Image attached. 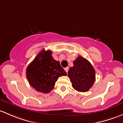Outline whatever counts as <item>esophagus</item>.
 <instances>
[{"mask_svg": "<svg viewBox=\"0 0 123 123\" xmlns=\"http://www.w3.org/2000/svg\"><path fill=\"white\" fill-rule=\"evenodd\" d=\"M64 70L66 71V72H67V73H68V70H69V68H66L65 69H64Z\"/></svg>", "mask_w": 123, "mask_h": 123, "instance_id": "1", "label": "esophagus"}]
</instances>
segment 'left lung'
<instances>
[{
	"mask_svg": "<svg viewBox=\"0 0 123 123\" xmlns=\"http://www.w3.org/2000/svg\"><path fill=\"white\" fill-rule=\"evenodd\" d=\"M72 85L78 92H87L95 81V71L89 61L78 56L73 62V66L68 71Z\"/></svg>",
	"mask_w": 123,
	"mask_h": 123,
	"instance_id": "8db88e82",
	"label": "left lung"
}]
</instances>
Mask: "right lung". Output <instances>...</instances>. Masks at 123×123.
<instances>
[{"instance_id":"right-lung-1","label":"right lung","mask_w":123,"mask_h":123,"mask_svg":"<svg viewBox=\"0 0 123 123\" xmlns=\"http://www.w3.org/2000/svg\"><path fill=\"white\" fill-rule=\"evenodd\" d=\"M51 54V51L43 49L26 68L28 81L38 92L49 93L58 78L67 74L60 62L54 60Z\"/></svg>"}]
</instances>
